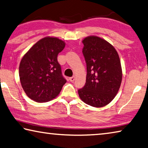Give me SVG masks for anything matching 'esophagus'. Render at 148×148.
Segmentation results:
<instances>
[{
    "label": "esophagus",
    "mask_w": 148,
    "mask_h": 148,
    "mask_svg": "<svg viewBox=\"0 0 148 148\" xmlns=\"http://www.w3.org/2000/svg\"><path fill=\"white\" fill-rule=\"evenodd\" d=\"M75 78H75V76H72V77H70L69 79H70V82H74L75 80Z\"/></svg>",
    "instance_id": "1"
}]
</instances>
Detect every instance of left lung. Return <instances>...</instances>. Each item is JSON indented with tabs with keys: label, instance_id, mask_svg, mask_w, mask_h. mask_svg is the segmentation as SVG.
I'll use <instances>...</instances> for the list:
<instances>
[{
	"label": "left lung",
	"instance_id": "8db88e82",
	"mask_svg": "<svg viewBox=\"0 0 148 148\" xmlns=\"http://www.w3.org/2000/svg\"><path fill=\"white\" fill-rule=\"evenodd\" d=\"M82 43L87 75L85 86L78 90L79 96L91 106L104 107L120 88L123 72L119 56L111 44L99 37H86Z\"/></svg>",
	"mask_w": 148,
	"mask_h": 148
}]
</instances>
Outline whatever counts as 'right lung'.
Wrapping results in <instances>:
<instances>
[{"label": "right lung", "instance_id": "obj_1", "mask_svg": "<svg viewBox=\"0 0 148 148\" xmlns=\"http://www.w3.org/2000/svg\"><path fill=\"white\" fill-rule=\"evenodd\" d=\"M65 43L57 37H46L34 45L21 60L20 83L28 97L47 102L59 94L66 80L62 75L58 54Z\"/></svg>", "mask_w": 148, "mask_h": 148}]
</instances>
